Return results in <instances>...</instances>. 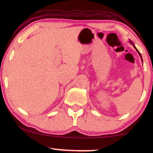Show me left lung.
I'll list each match as a JSON object with an SVG mask.
<instances>
[{"label":"left lung","instance_id":"obj_1","mask_svg":"<svg viewBox=\"0 0 153 153\" xmlns=\"http://www.w3.org/2000/svg\"><path fill=\"white\" fill-rule=\"evenodd\" d=\"M129 42H130V43L131 44V45H133V46H134V48H135V49H136V51H137V52H138V53L139 54V55H140V58H141V60H142V62H143V61H142V58L141 54H140V52L138 51V49H137V48H136V46H135V45H134V44L133 43V42H132V41L129 40Z\"/></svg>","mask_w":153,"mask_h":153}]
</instances>
